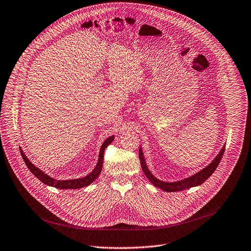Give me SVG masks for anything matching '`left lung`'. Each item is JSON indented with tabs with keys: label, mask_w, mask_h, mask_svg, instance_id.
Returning <instances> with one entry per match:
<instances>
[{
	"label": "left lung",
	"mask_w": 251,
	"mask_h": 251,
	"mask_svg": "<svg viewBox=\"0 0 251 251\" xmlns=\"http://www.w3.org/2000/svg\"><path fill=\"white\" fill-rule=\"evenodd\" d=\"M225 149H226V146L224 145V147L222 148V150L220 151L218 156L214 158L213 161L210 164H208L205 168H203L200 172L196 173L195 175H192L191 176L184 178V180L176 181V182H164V181H161V180H159V178H157L150 172V170L148 169V166H147L145 158H144V154H143V151H142L141 147L139 149V158H140L142 170H143V172H144V174L147 176L148 180L155 187L160 188L163 191L171 193V192L184 191V190L201 185L205 180H207V178L213 174V172L216 171V169L218 168V166H219V164H220V162L223 158V155L225 153Z\"/></svg>",
	"instance_id": "8db88e82"
}]
</instances>
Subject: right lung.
I'll use <instances>...</instances> for the list:
<instances>
[{"instance_id":"obj_1","label":"right lung","mask_w":251,"mask_h":251,"mask_svg":"<svg viewBox=\"0 0 251 251\" xmlns=\"http://www.w3.org/2000/svg\"><path fill=\"white\" fill-rule=\"evenodd\" d=\"M114 135L112 136H109L108 138H107L104 143L102 144L101 148H100V151H99V158H98V162L95 166V168L93 169V171L91 173H89L87 176H83V177H79V178H75V180H56V178H53L51 177L50 176L47 175L45 172H43L42 170H40L38 167H35L27 158L26 156L25 155V153L23 152L22 149L21 150V154H22V157L26 165V167L28 168V170L32 173V175H34L35 176H37L39 180L41 182H43L45 185H48V186H50V187H55L56 189H62V190H67V189H70V190H76V189H80V188H83V187H86V186H89L91 183H93L97 176H99V174L101 173V170H102V164H103V154H104V150L105 148L110 145L112 141L114 140Z\"/></svg>"}]
</instances>
